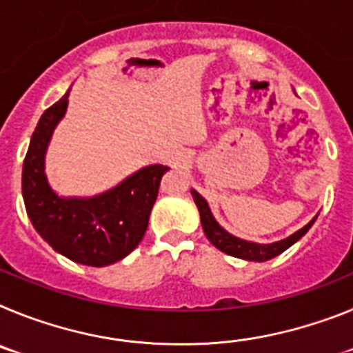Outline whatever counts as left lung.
Returning a JSON list of instances; mask_svg holds the SVG:
<instances>
[{"mask_svg":"<svg viewBox=\"0 0 353 353\" xmlns=\"http://www.w3.org/2000/svg\"><path fill=\"white\" fill-rule=\"evenodd\" d=\"M191 194L194 198V203L199 210V219H201V226H203V232L207 235V239L210 240V244L215 245L219 251L226 252L230 256L240 258V260L248 261H267L272 260V258L279 256L281 252H285L286 249L292 248L295 242L302 239L305 233L310 232V228L313 226L314 221H316L318 215H314L310 223L305 224L304 228L297 230L295 233H292L290 236L283 240H277L272 244H258V242H252V240H244L240 236L232 235L230 232H226L223 226H221L217 221H215L214 214H212L210 207H208L207 199L203 196L196 192L194 189H191Z\"/></svg>","mask_w":353,"mask_h":353,"instance_id":"1","label":"left lung"}]
</instances>
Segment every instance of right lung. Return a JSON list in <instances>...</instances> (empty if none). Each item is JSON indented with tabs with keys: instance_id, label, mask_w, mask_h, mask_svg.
<instances>
[{
	"instance_id": "1",
	"label": "right lung",
	"mask_w": 353,
	"mask_h": 353,
	"mask_svg": "<svg viewBox=\"0 0 353 353\" xmlns=\"http://www.w3.org/2000/svg\"><path fill=\"white\" fill-rule=\"evenodd\" d=\"M70 90L46 109L23 164V198L31 224L56 252L90 267L123 260L138 248L170 168L150 164L95 196H60L46 174L52 132L67 113Z\"/></svg>"
}]
</instances>
